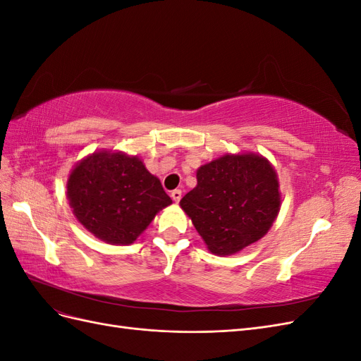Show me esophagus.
<instances>
[{
	"label": "esophagus",
	"instance_id": "esophagus-1",
	"mask_svg": "<svg viewBox=\"0 0 361 361\" xmlns=\"http://www.w3.org/2000/svg\"><path fill=\"white\" fill-rule=\"evenodd\" d=\"M171 199L176 202V203H179V200L182 199V191L180 190H174V191H171Z\"/></svg>",
	"mask_w": 361,
	"mask_h": 361
}]
</instances>
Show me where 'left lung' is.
Listing matches in <instances>:
<instances>
[{
    "label": "left lung",
    "instance_id": "8db88e82",
    "mask_svg": "<svg viewBox=\"0 0 361 361\" xmlns=\"http://www.w3.org/2000/svg\"><path fill=\"white\" fill-rule=\"evenodd\" d=\"M197 185L180 200L216 256H232L257 243L280 212L281 192L274 166L255 152L224 154L197 169Z\"/></svg>",
    "mask_w": 361,
    "mask_h": 361
}]
</instances>
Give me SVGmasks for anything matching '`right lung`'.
<instances>
[{
    "mask_svg": "<svg viewBox=\"0 0 361 361\" xmlns=\"http://www.w3.org/2000/svg\"><path fill=\"white\" fill-rule=\"evenodd\" d=\"M66 188L76 220L111 245L133 244L173 203L141 158L117 150H94L76 162Z\"/></svg>",
    "mask_w": 361,
    "mask_h": 361,
    "instance_id": "right-lung-1",
    "label": "right lung"
}]
</instances>
